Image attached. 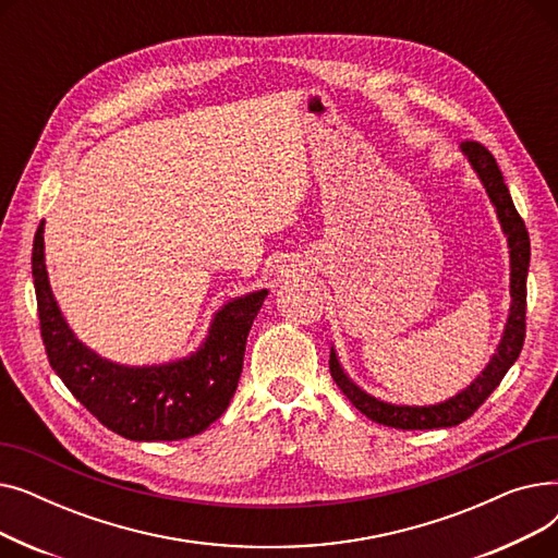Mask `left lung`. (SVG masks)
Instances as JSON below:
<instances>
[{
	"instance_id": "8db88e82",
	"label": "left lung",
	"mask_w": 558,
	"mask_h": 558,
	"mask_svg": "<svg viewBox=\"0 0 558 558\" xmlns=\"http://www.w3.org/2000/svg\"><path fill=\"white\" fill-rule=\"evenodd\" d=\"M461 151L468 156V162L473 165L477 171L480 181L484 183L490 203L495 205L497 219L502 223V230L507 234L509 242V255H511V307H509V318L505 326V335L500 345H497L495 355L490 357L488 366L482 371V375L475 377V383L471 387H465L461 393L454 398L441 402V404H432V407H398L377 400L362 391L353 379H350L339 360L335 348L330 350V373L337 387L343 391V396L353 402L364 416L371 421L396 427V429H436V427H454L463 423L465 418H471L477 409L484 404V400L497 389V385L502 383V377L507 371L513 366L518 360L522 343H524V314H526V271H530V232L524 228L522 217L518 215L515 205L511 201L509 187L502 179V171L497 167L493 154L486 149L484 144L465 140L461 144Z\"/></svg>"
}]
</instances>
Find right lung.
Returning a JSON list of instances; mask_svg holds the SVG:
<instances>
[{
  "mask_svg": "<svg viewBox=\"0 0 558 558\" xmlns=\"http://www.w3.org/2000/svg\"><path fill=\"white\" fill-rule=\"evenodd\" d=\"M45 221L34 240L32 271L47 360L72 396L101 425L131 441H179L208 429L238 389L246 337L269 291L223 305L194 355L162 366H120L83 345L58 310L45 269Z\"/></svg>",
  "mask_w": 558,
  "mask_h": 558,
  "instance_id": "1",
  "label": "right lung"
}]
</instances>
